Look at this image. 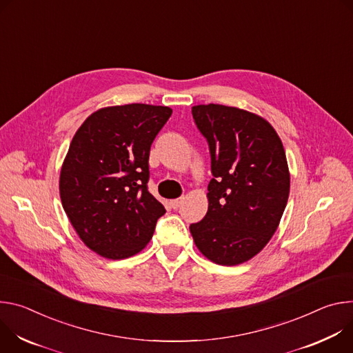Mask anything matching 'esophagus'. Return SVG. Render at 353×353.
<instances>
[{"label": "esophagus", "mask_w": 353, "mask_h": 353, "mask_svg": "<svg viewBox=\"0 0 353 353\" xmlns=\"http://www.w3.org/2000/svg\"><path fill=\"white\" fill-rule=\"evenodd\" d=\"M182 202H183V198H179V199H174V201H171V206H172V209H178V208L182 205Z\"/></svg>", "instance_id": "obj_1"}]
</instances>
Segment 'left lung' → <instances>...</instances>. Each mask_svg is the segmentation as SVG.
<instances>
[{
    "label": "left lung",
    "instance_id": "left-lung-1",
    "mask_svg": "<svg viewBox=\"0 0 353 353\" xmlns=\"http://www.w3.org/2000/svg\"><path fill=\"white\" fill-rule=\"evenodd\" d=\"M192 114L209 143L213 178L208 213L189 230L208 259L240 265L262 251L285 212V148L270 123L248 110L209 103L193 106Z\"/></svg>",
    "mask_w": 353,
    "mask_h": 353
}]
</instances>
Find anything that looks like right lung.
Masks as SVG:
<instances>
[{
  "label": "right lung",
  "mask_w": 353,
  "mask_h": 353,
  "mask_svg": "<svg viewBox=\"0 0 353 353\" xmlns=\"http://www.w3.org/2000/svg\"><path fill=\"white\" fill-rule=\"evenodd\" d=\"M171 113L145 103L102 108L71 140L60 172L61 205L83 243L103 258L140 252L165 213L147 188L148 157Z\"/></svg>",
  "instance_id": "1"
}]
</instances>
